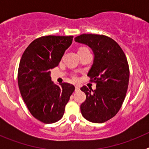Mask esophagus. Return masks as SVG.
<instances>
[{"label": "esophagus", "mask_w": 149, "mask_h": 149, "mask_svg": "<svg viewBox=\"0 0 149 149\" xmlns=\"http://www.w3.org/2000/svg\"><path fill=\"white\" fill-rule=\"evenodd\" d=\"M75 90L76 91L80 90V86H79V85H75Z\"/></svg>", "instance_id": "obj_1"}]
</instances>
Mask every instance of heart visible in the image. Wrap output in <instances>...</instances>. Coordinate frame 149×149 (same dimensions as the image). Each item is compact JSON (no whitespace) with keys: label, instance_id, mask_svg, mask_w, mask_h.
I'll return each mask as SVG.
<instances>
[{"label":"heart","instance_id":"obj_1","mask_svg":"<svg viewBox=\"0 0 149 149\" xmlns=\"http://www.w3.org/2000/svg\"><path fill=\"white\" fill-rule=\"evenodd\" d=\"M85 49H87V48H84V47H81V48H80L79 51H81V50H85ZM73 79H74V80H77V76H76L75 74H74V75H73Z\"/></svg>","mask_w":149,"mask_h":149}]
</instances>
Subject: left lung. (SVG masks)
<instances>
[{"label": "left lung", "mask_w": 149, "mask_h": 149, "mask_svg": "<svg viewBox=\"0 0 149 149\" xmlns=\"http://www.w3.org/2000/svg\"><path fill=\"white\" fill-rule=\"evenodd\" d=\"M74 41L87 45L95 54L87 75L96 89L92 92L86 86L81 88L86 95L81 113L89 122L103 123L116 115L125 98L130 75L127 57L119 44L107 36L82 34Z\"/></svg>", "instance_id": "obj_1"}]
</instances>
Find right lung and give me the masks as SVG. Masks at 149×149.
<instances>
[{"instance_id": "right-lung-1", "label": "right lung", "mask_w": 149, "mask_h": 149, "mask_svg": "<svg viewBox=\"0 0 149 149\" xmlns=\"http://www.w3.org/2000/svg\"><path fill=\"white\" fill-rule=\"evenodd\" d=\"M73 36H45L28 45L21 58L18 84L21 95L34 118L45 124L54 123L63 117L74 86L51 81V69L56 67Z\"/></svg>"}]
</instances>
